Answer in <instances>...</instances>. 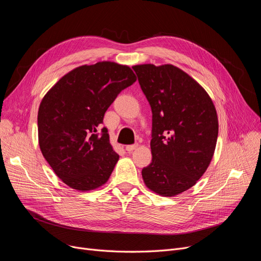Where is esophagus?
<instances>
[{
  "mask_svg": "<svg viewBox=\"0 0 261 261\" xmlns=\"http://www.w3.org/2000/svg\"><path fill=\"white\" fill-rule=\"evenodd\" d=\"M139 147V144H133V145H128V146H126V150L128 152H131V151H133V150H135L136 148Z\"/></svg>",
  "mask_w": 261,
  "mask_h": 261,
  "instance_id": "esophagus-1",
  "label": "esophagus"
}]
</instances>
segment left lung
Wrapping results in <instances>:
<instances>
[{
	"instance_id": "obj_1",
	"label": "left lung",
	"mask_w": 261,
	"mask_h": 261,
	"mask_svg": "<svg viewBox=\"0 0 261 261\" xmlns=\"http://www.w3.org/2000/svg\"><path fill=\"white\" fill-rule=\"evenodd\" d=\"M152 111V162L142 170L146 186L173 197L206 171L218 138L215 106L198 82L171 64L134 65Z\"/></svg>"
}]
</instances>
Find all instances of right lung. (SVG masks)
I'll return each mask as SVG.
<instances>
[{"mask_svg": "<svg viewBox=\"0 0 261 261\" xmlns=\"http://www.w3.org/2000/svg\"><path fill=\"white\" fill-rule=\"evenodd\" d=\"M135 81L129 66L102 61L74 68L45 94L38 111L39 145L67 186L87 191L109 180L119 156L108 129L98 130L108 108Z\"/></svg>", "mask_w": 261, "mask_h": 261, "instance_id": "obj_1", "label": "right lung"}]
</instances>
